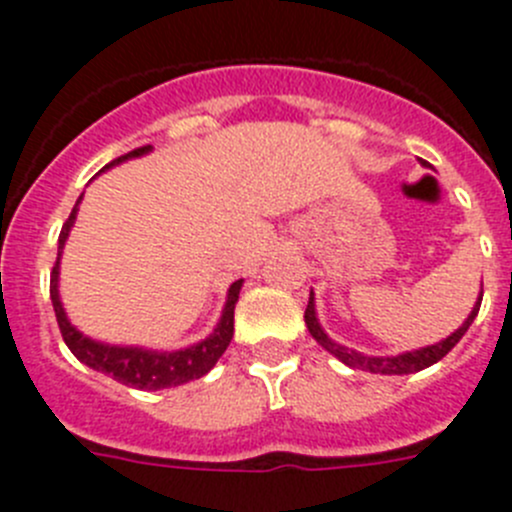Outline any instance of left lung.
<instances>
[{"instance_id": "obj_1", "label": "left lung", "mask_w": 512, "mask_h": 512, "mask_svg": "<svg viewBox=\"0 0 512 512\" xmlns=\"http://www.w3.org/2000/svg\"><path fill=\"white\" fill-rule=\"evenodd\" d=\"M480 303L482 298L477 303H474L472 313L467 316V321H464L462 326H459L457 331L451 336H446L444 342L439 344H431V347H423V349H416V352H405V354H398V357H365V354L354 352V349H347V347H339L336 342H331L329 336L324 334V329L319 326V321H316V308H313V293L311 298H308V306H306V313H303V319H306V326L308 331H311V336L316 339V342L321 344V347L326 349V352H331L334 357H339L344 362V365L354 367V370H365V372H375V375H411V372H421L426 370V367L436 365L441 357H446V354L451 352V349L457 347L459 339H462L464 334H467L469 324L474 321V316H477V311H480Z\"/></svg>"}]
</instances>
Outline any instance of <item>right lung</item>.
I'll list each match as a JSON object with an SVG mask.
<instances>
[{
    "mask_svg": "<svg viewBox=\"0 0 512 512\" xmlns=\"http://www.w3.org/2000/svg\"><path fill=\"white\" fill-rule=\"evenodd\" d=\"M145 153H150V145L137 147L132 153L112 160L109 165L122 163V160L137 158V155ZM78 201L61 229V239H58V245L61 247L68 237V229L73 227V219H76ZM61 247H58V260H61ZM58 260H55L53 273H50V301H53L55 319H58V326H61L63 342L68 344V349H71L84 365L94 367V370L104 372V375L114 377V380L122 382V385H130V388L160 390L173 388V385H183V382L199 380V377H204L206 372L216 365V359L227 352L229 342H232L234 336V303H237L239 298L242 280L232 283V288H229L222 321H219V326H216L214 334H211L209 339L199 342L196 347L181 349V352H150V349L137 347H109V344L94 342V339H89V336H84L81 331L73 329L66 319L61 298H58Z\"/></svg>",
    "mask_w": 512,
    "mask_h": 512,
    "instance_id": "right-lung-1",
    "label": "right lung"
}]
</instances>
